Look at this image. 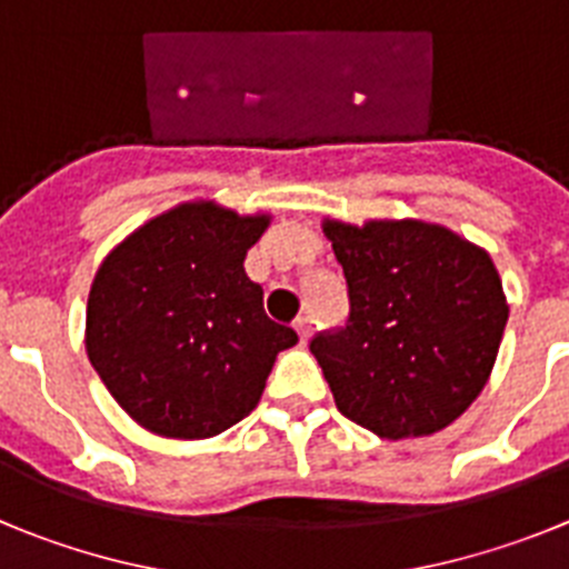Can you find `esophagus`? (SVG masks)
<instances>
[{"label": "esophagus", "instance_id": "obj_1", "mask_svg": "<svg viewBox=\"0 0 569 569\" xmlns=\"http://www.w3.org/2000/svg\"><path fill=\"white\" fill-rule=\"evenodd\" d=\"M293 328H296V333H299V345H308L310 330H313V325H310L308 316H299V319L293 321Z\"/></svg>", "mask_w": 569, "mask_h": 569}]
</instances>
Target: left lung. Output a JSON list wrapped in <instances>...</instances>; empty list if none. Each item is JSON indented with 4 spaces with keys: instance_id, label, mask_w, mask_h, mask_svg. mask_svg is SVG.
Listing matches in <instances>:
<instances>
[{
    "instance_id": "1",
    "label": "left lung",
    "mask_w": 569,
    "mask_h": 569,
    "mask_svg": "<svg viewBox=\"0 0 569 569\" xmlns=\"http://www.w3.org/2000/svg\"><path fill=\"white\" fill-rule=\"evenodd\" d=\"M321 228L350 316L310 353L339 413L390 441L453 425L485 390L510 313L490 253L421 219Z\"/></svg>"
}]
</instances>
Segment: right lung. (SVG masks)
<instances>
[{"label": "right lung", "mask_w": 569, "mask_h": 569, "mask_svg": "<svg viewBox=\"0 0 569 569\" xmlns=\"http://www.w3.org/2000/svg\"><path fill=\"white\" fill-rule=\"evenodd\" d=\"M270 216L184 202L136 228L97 270L84 347L124 413L164 439H210L259 405L299 341L264 313L244 256Z\"/></svg>", "instance_id": "obj_1"}]
</instances>
